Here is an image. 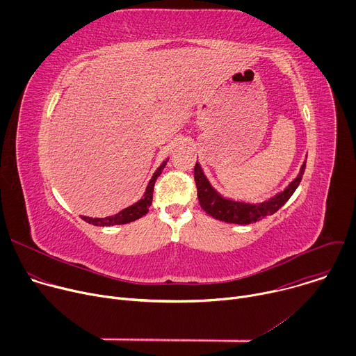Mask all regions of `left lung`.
<instances>
[{
    "label": "left lung",
    "instance_id": "left-lung-1",
    "mask_svg": "<svg viewBox=\"0 0 356 356\" xmlns=\"http://www.w3.org/2000/svg\"><path fill=\"white\" fill-rule=\"evenodd\" d=\"M306 169V162L302 163L298 176L279 194L272 197L268 201L259 202V204H249V202L232 201L221 197L209 183L207 177L202 173L198 162L194 166V180L197 186V197L201 209L209 216L216 220L229 222V224H253L268 216L275 214L279 209H282L286 201L293 195L296 188L298 187L301 177Z\"/></svg>",
    "mask_w": 356,
    "mask_h": 356
}]
</instances>
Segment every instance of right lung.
Here are the masks:
<instances>
[{"label": "right lung", "instance_id": "obj_1", "mask_svg": "<svg viewBox=\"0 0 356 356\" xmlns=\"http://www.w3.org/2000/svg\"><path fill=\"white\" fill-rule=\"evenodd\" d=\"M168 162V161H166ZM166 162H163L159 169L154 173V176H152L147 187H146V191L143 194V197L135 202L134 206L120 211L118 214L115 216H111V217H106V218H91V217H81L88 224H92V225H99V227H111V225H121V224H128V222H132L135 220H139L140 217H143L147 211H149V207L152 204V198H154V187H155V181L156 179L159 177V175L162 173V170L165 169L166 166Z\"/></svg>", "mask_w": 356, "mask_h": 356}]
</instances>
